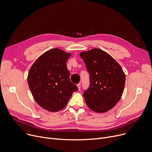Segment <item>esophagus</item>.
Masks as SVG:
<instances>
[{
	"label": "esophagus",
	"mask_w": 152,
	"mask_h": 152,
	"mask_svg": "<svg viewBox=\"0 0 152 152\" xmlns=\"http://www.w3.org/2000/svg\"><path fill=\"white\" fill-rule=\"evenodd\" d=\"M77 87L78 89L80 90V84H78L77 85Z\"/></svg>",
	"instance_id": "34e87169"
}]
</instances>
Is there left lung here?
<instances>
[{
  "mask_svg": "<svg viewBox=\"0 0 152 152\" xmlns=\"http://www.w3.org/2000/svg\"><path fill=\"white\" fill-rule=\"evenodd\" d=\"M90 75V85L83 96L88 107L97 113L111 110L120 100L126 75L120 65L107 53L98 48L82 52Z\"/></svg>",
  "mask_w": 152,
  "mask_h": 152,
  "instance_id": "obj_1",
  "label": "left lung"
}]
</instances>
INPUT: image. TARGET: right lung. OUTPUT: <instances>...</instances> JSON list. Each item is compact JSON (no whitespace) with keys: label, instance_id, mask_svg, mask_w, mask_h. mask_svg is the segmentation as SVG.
Segmentation results:
<instances>
[{"label":"right lung","instance_id":"1","mask_svg":"<svg viewBox=\"0 0 152 152\" xmlns=\"http://www.w3.org/2000/svg\"><path fill=\"white\" fill-rule=\"evenodd\" d=\"M71 54L59 48L50 50L35 61L28 73V83L33 98L43 108L58 112L78 90L70 79L66 62Z\"/></svg>","mask_w":152,"mask_h":152}]
</instances>
